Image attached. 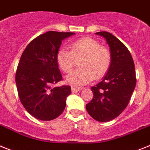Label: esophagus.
Returning a JSON list of instances; mask_svg holds the SVG:
<instances>
[{
	"label": "esophagus",
	"instance_id": "esophagus-1",
	"mask_svg": "<svg viewBox=\"0 0 150 150\" xmlns=\"http://www.w3.org/2000/svg\"><path fill=\"white\" fill-rule=\"evenodd\" d=\"M71 90H72L73 93H76L79 91H81L82 88L81 87H76V86H71Z\"/></svg>",
	"mask_w": 150,
	"mask_h": 150
}]
</instances>
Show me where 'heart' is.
Masks as SVG:
<instances>
[{"instance_id":"heart-1","label":"heart","mask_w":150,"mask_h":150,"mask_svg":"<svg viewBox=\"0 0 150 150\" xmlns=\"http://www.w3.org/2000/svg\"><path fill=\"white\" fill-rule=\"evenodd\" d=\"M71 50L60 48L57 54L58 65L64 72L69 73L76 65L80 68L68 74L67 82L74 86H83L96 79H100L108 71L111 64V54L104 47H101L96 40L82 38L74 42Z\"/></svg>"}]
</instances>
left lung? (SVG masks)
I'll use <instances>...</instances> for the list:
<instances>
[{"label":"left lung","instance_id":"left-lung-1","mask_svg":"<svg viewBox=\"0 0 150 150\" xmlns=\"http://www.w3.org/2000/svg\"><path fill=\"white\" fill-rule=\"evenodd\" d=\"M110 47L111 64L100 83L91 87L93 97L86 105L89 114L99 122H108L120 114L128 105L137 79L135 65L127 47L110 33H96Z\"/></svg>","mask_w":150,"mask_h":150}]
</instances>
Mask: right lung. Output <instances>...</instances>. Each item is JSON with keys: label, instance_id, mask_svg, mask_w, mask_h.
Instances as JSON below:
<instances>
[{"label": "right lung", "instance_id": "1", "mask_svg": "<svg viewBox=\"0 0 150 150\" xmlns=\"http://www.w3.org/2000/svg\"><path fill=\"white\" fill-rule=\"evenodd\" d=\"M75 33L48 31L33 40L25 48L16 72L18 96L33 117L48 121L61 114L71 93L69 86L52 87L62 80L57 54L62 40Z\"/></svg>", "mask_w": 150, "mask_h": 150}]
</instances>
